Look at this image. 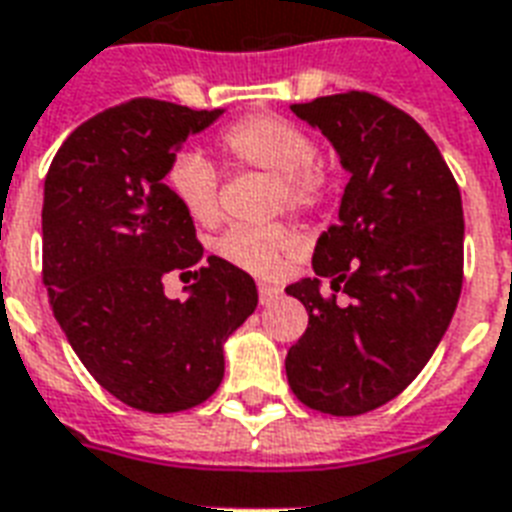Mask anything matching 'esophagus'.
<instances>
[{
    "label": "esophagus",
    "mask_w": 512,
    "mask_h": 512,
    "mask_svg": "<svg viewBox=\"0 0 512 512\" xmlns=\"http://www.w3.org/2000/svg\"><path fill=\"white\" fill-rule=\"evenodd\" d=\"M283 296V288H277V285H267V283H259V301L264 307H269L272 301H277Z\"/></svg>",
    "instance_id": "34e87169"
}]
</instances>
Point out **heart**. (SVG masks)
Segmentation results:
<instances>
[{
	"label": "heart",
	"instance_id": "1",
	"mask_svg": "<svg viewBox=\"0 0 512 512\" xmlns=\"http://www.w3.org/2000/svg\"><path fill=\"white\" fill-rule=\"evenodd\" d=\"M219 149L237 168H253L275 176V211L312 213L328 200L331 181L315 165L318 146L296 122L275 114H253L221 130ZM165 186L184 213L200 227H216L221 219V176L211 160L197 152H178L165 170ZM293 243L291 229L232 227L219 237L216 253L251 275H275Z\"/></svg>",
	"mask_w": 512,
	"mask_h": 512
}]
</instances>
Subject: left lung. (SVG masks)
Masks as SVG:
<instances>
[{
	"label": "left lung",
	"instance_id": "8db88e82",
	"mask_svg": "<svg viewBox=\"0 0 512 512\" xmlns=\"http://www.w3.org/2000/svg\"><path fill=\"white\" fill-rule=\"evenodd\" d=\"M291 112L334 144L344 186L339 221L318 237L312 269L285 288L310 323L285 374L304 406L358 417L417 379L462 291V197L422 125L379 95H323ZM323 279L347 305L319 291Z\"/></svg>",
	"mask_w": 512,
	"mask_h": 512
}]
</instances>
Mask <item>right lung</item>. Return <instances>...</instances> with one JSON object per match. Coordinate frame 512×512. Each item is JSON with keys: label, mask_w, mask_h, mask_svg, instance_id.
<instances>
[{"label": "right lung", "mask_w": 512, "mask_h": 512, "mask_svg": "<svg viewBox=\"0 0 512 512\" xmlns=\"http://www.w3.org/2000/svg\"><path fill=\"white\" fill-rule=\"evenodd\" d=\"M224 109L133 98L82 122L45 178L42 280L82 366L130 408L173 414L200 406L224 379V342L259 293L248 272L208 256L165 186L186 138ZM170 271L194 279L168 300Z\"/></svg>", "instance_id": "obj_1"}]
</instances>
